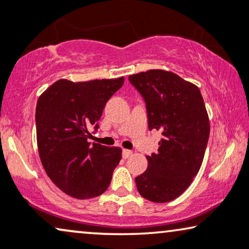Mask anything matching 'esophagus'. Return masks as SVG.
<instances>
[{"mask_svg": "<svg viewBox=\"0 0 249 249\" xmlns=\"http://www.w3.org/2000/svg\"><path fill=\"white\" fill-rule=\"evenodd\" d=\"M122 155H123V159H130V157L132 156V152L131 150H128V149H123V153H122Z\"/></svg>", "mask_w": 249, "mask_h": 249, "instance_id": "esophagus-1", "label": "esophagus"}]
</instances>
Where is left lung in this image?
Here are the masks:
<instances>
[{"instance_id":"obj_1","label":"left lung","mask_w":249,"mask_h":249,"mask_svg":"<svg viewBox=\"0 0 249 249\" xmlns=\"http://www.w3.org/2000/svg\"><path fill=\"white\" fill-rule=\"evenodd\" d=\"M146 103L148 128L161 131L159 153L135 178L140 195L153 202L175 200L190 186L202 164L210 124L194 84L174 72L149 70L128 77Z\"/></svg>"}]
</instances>
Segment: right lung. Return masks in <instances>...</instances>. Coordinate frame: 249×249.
Returning a JSON list of instances; mask_svg holds the SVG:
<instances>
[{"label": "right lung", "mask_w": 249, "mask_h": 249, "mask_svg": "<svg viewBox=\"0 0 249 249\" xmlns=\"http://www.w3.org/2000/svg\"><path fill=\"white\" fill-rule=\"evenodd\" d=\"M124 84L117 79L73 81L59 79L41 94L36 103V141L41 163L52 181L75 199L105 193L122 159L119 147L90 144L89 128L108 100Z\"/></svg>", "instance_id": "add662e5"}]
</instances>
